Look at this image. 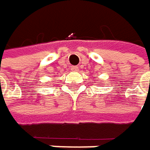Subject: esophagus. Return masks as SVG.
<instances>
[{
  "instance_id": "1",
  "label": "esophagus",
  "mask_w": 150,
  "mask_h": 150,
  "mask_svg": "<svg viewBox=\"0 0 150 150\" xmlns=\"http://www.w3.org/2000/svg\"><path fill=\"white\" fill-rule=\"evenodd\" d=\"M71 71H79V67L78 66H71Z\"/></svg>"
}]
</instances>
